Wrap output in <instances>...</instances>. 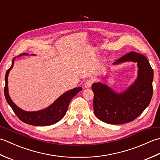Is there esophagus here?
Listing matches in <instances>:
<instances>
[{
	"instance_id": "34e87169",
	"label": "esophagus",
	"mask_w": 160,
	"mask_h": 160,
	"mask_svg": "<svg viewBox=\"0 0 160 160\" xmlns=\"http://www.w3.org/2000/svg\"><path fill=\"white\" fill-rule=\"evenodd\" d=\"M93 82V79H91V78H89V79H88L85 83H84V87L85 88H90L91 87V85H92V84Z\"/></svg>"
}]
</instances>
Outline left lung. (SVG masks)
I'll return each mask as SVG.
<instances>
[{
	"instance_id": "left-lung-1",
	"label": "left lung",
	"mask_w": 160,
	"mask_h": 160,
	"mask_svg": "<svg viewBox=\"0 0 160 160\" xmlns=\"http://www.w3.org/2000/svg\"><path fill=\"white\" fill-rule=\"evenodd\" d=\"M124 62H137L138 78L122 93H116L102 82L93 83V110L96 116L104 122L122 124L136 119L147 108L152 96L153 71L142 54L131 52L117 60L113 64Z\"/></svg>"
}]
</instances>
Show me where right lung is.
Returning a JSON list of instances; mask_svg holds the SVG:
<instances>
[{"label": "right lung", "mask_w": 160, "mask_h": 160, "mask_svg": "<svg viewBox=\"0 0 160 160\" xmlns=\"http://www.w3.org/2000/svg\"><path fill=\"white\" fill-rule=\"evenodd\" d=\"M21 55H29L28 53H22ZM33 54H32V56ZM12 60V64L11 67L7 71L5 74V86L4 88V93L6 98V100L9 106L12 107V110L15 114L18 116L22 122L26 124L33 126H49L56 123L62 119L64 115L66 114L68 107L71 99L76 96V95L80 92L82 89V87L74 88L73 89L67 91L60 96L58 99L54 102L53 104L49 107L44 108L42 110L38 111L28 112L25 111L13 103V102L11 100L8 93V75L9 71L12 69L13 65V60Z\"/></svg>", "instance_id": "obj_1"}]
</instances>
